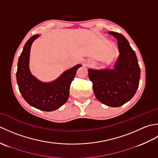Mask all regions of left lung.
I'll use <instances>...</instances> for the list:
<instances>
[{
    "instance_id": "left-lung-1",
    "label": "left lung",
    "mask_w": 158,
    "mask_h": 158,
    "mask_svg": "<svg viewBox=\"0 0 158 158\" xmlns=\"http://www.w3.org/2000/svg\"><path fill=\"white\" fill-rule=\"evenodd\" d=\"M117 40L119 55L113 69H88L94 93L100 102L118 107L128 102L139 88L140 69L136 53L124 36L109 32Z\"/></svg>"
}]
</instances>
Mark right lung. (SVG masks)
Wrapping results in <instances>:
<instances>
[{
    "label": "right lung",
    "instance_id": "obj_1",
    "mask_svg": "<svg viewBox=\"0 0 158 158\" xmlns=\"http://www.w3.org/2000/svg\"><path fill=\"white\" fill-rule=\"evenodd\" d=\"M39 36L36 35L32 36L23 47L18 60L17 83L23 99L30 105L44 111H53L67 101L70 83L81 64H77L66 70L51 82H43L36 79L30 70L29 60L31 45Z\"/></svg>",
    "mask_w": 158,
    "mask_h": 158
}]
</instances>
